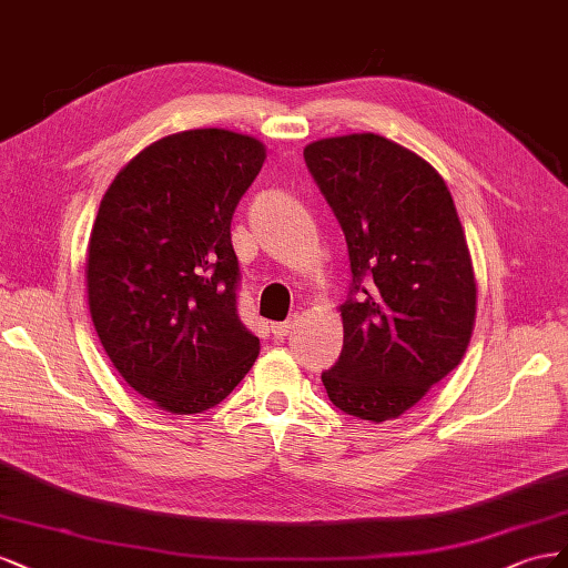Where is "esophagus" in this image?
Returning a JSON list of instances; mask_svg holds the SVG:
<instances>
[{"label": "esophagus", "instance_id": "esophagus-1", "mask_svg": "<svg viewBox=\"0 0 568 568\" xmlns=\"http://www.w3.org/2000/svg\"><path fill=\"white\" fill-rule=\"evenodd\" d=\"M297 316H293V318H290V321H285V323H273V326H271V335L275 337V339H283L290 331H293L295 326H297Z\"/></svg>", "mask_w": 568, "mask_h": 568}]
</instances>
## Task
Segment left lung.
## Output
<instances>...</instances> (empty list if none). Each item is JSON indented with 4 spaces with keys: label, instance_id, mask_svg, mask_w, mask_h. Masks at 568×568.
<instances>
[{
    "label": "left lung",
    "instance_id": "1",
    "mask_svg": "<svg viewBox=\"0 0 568 568\" xmlns=\"http://www.w3.org/2000/svg\"><path fill=\"white\" fill-rule=\"evenodd\" d=\"M345 233L343 352L321 381L349 416L397 418L455 371L476 321V278L452 194L428 161L374 133L304 148Z\"/></svg>",
    "mask_w": 568,
    "mask_h": 568
}]
</instances>
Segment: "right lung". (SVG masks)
<instances>
[{
  "label": "right lung",
  "instance_id": "add662e5",
  "mask_svg": "<svg viewBox=\"0 0 568 568\" xmlns=\"http://www.w3.org/2000/svg\"><path fill=\"white\" fill-rule=\"evenodd\" d=\"M266 159L221 128L142 150L109 185L88 250L94 331L123 381L159 409L202 414L245 378L258 337L237 316L231 219Z\"/></svg>",
  "mask_w": 568,
  "mask_h": 568
}]
</instances>
